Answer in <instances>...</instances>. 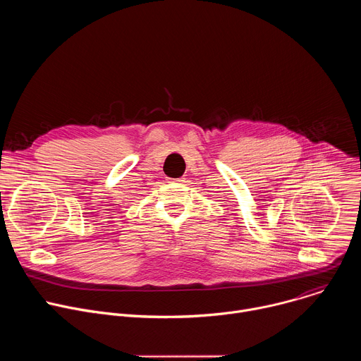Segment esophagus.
I'll return each mask as SVG.
<instances>
[{
    "instance_id": "34e87169",
    "label": "esophagus",
    "mask_w": 361,
    "mask_h": 361,
    "mask_svg": "<svg viewBox=\"0 0 361 361\" xmlns=\"http://www.w3.org/2000/svg\"><path fill=\"white\" fill-rule=\"evenodd\" d=\"M170 183H183L184 178H169Z\"/></svg>"
}]
</instances>
